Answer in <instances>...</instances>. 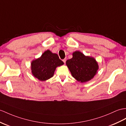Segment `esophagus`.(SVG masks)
<instances>
[{"instance_id":"34e87169","label":"esophagus","mask_w":126,"mask_h":126,"mask_svg":"<svg viewBox=\"0 0 126 126\" xmlns=\"http://www.w3.org/2000/svg\"><path fill=\"white\" fill-rule=\"evenodd\" d=\"M63 62L65 63H66V59H63Z\"/></svg>"}]
</instances>
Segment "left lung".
Wrapping results in <instances>:
<instances>
[{"label":"left lung","instance_id":"obj_1","mask_svg":"<svg viewBox=\"0 0 126 126\" xmlns=\"http://www.w3.org/2000/svg\"><path fill=\"white\" fill-rule=\"evenodd\" d=\"M66 65L73 77L81 83L88 82L93 79L99 68L94 58L85 56L78 51L73 52L72 59L66 61Z\"/></svg>","mask_w":126,"mask_h":126}]
</instances>
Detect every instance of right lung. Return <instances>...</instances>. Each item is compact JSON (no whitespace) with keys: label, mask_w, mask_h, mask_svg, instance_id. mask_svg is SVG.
<instances>
[{"label":"right lung","mask_w":126,"mask_h":126,"mask_svg":"<svg viewBox=\"0 0 126 126\" xmlns=\"http://www.w3.org/2000/svg\"><path fill=\"white\" fill-rule=\"evenodd\" d=\"M58 54L47 50L41 57L31 63L32 74L39 81H44L52 77L56 68L63 65Z\"/></svg>","instance_id":"obj_1"}]
</instances>
